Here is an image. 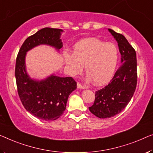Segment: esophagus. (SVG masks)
<instances>
[{
	"label": "esophagus",
	"mask_w": 153,
	"mask_h": 153,
	"mask_svg": "<svg viewBox=\"0 0 153 153\" xmlns=\"http://www.w3.org/2000/svg\"><path fill=\"white\" fill-rule=\"evenodd\" d=\"M77 88H80V89H84V88H85V86H82L79 83L77 84Z\"/></svg>",
	"instance_id": "1"
}]
</instances>
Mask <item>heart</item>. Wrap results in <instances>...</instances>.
<instances>
[{"label": "heart", "mask_w": 153, "mask_h": 153, "mask_svg": "<svg viewBox=\"0 0 153 153\" xmlns=\"http://www.w3.org/2000/svg\"><path fill=\"white\" fill-rule=\"evenodd\" d=\"M118 49L112 42L96 38H84L75 44L73 54L64 52L63 59L70 76H76L84 65L86 79H93L96 85L106 84L112 78L118 62Z\"/></svg>", "instance_id": "obj_1"}]
</instances>
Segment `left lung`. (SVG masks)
I'll use <instances>...</instances> for the list:
<instances>
[{"label": "left lung", "instance_id": "1", "mask_svg": "<svg viewBox=\"0 0 153 153\" xmlns=\"http://www.w3.org/2000/svg\"><path fill=\"white\" fill-rule=\"evenodd\" d=\"M108 30L117 41L122 65L110 83L95 92L94 104L88 108L91 113L102 119L113 117L124 110L135 93L137 81L135 49L122 34Z\"/></svg>", "mask_w": 153, "mask_h": 153}]
</instances>
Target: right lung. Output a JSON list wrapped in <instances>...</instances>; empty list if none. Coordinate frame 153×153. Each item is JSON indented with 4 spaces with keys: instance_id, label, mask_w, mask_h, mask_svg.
Listing matches in <instances>:
<instances>
[{
    "instance_id": "add662e5",
    "label": "right lung",
    "mask_w": 153,
    "mask_h": 153,
    "mask_svg": "<svg viewBox=\"0 0 153 153\" xmlns=\"http://www.w3.org/2000/svg\"><path fill=\"white\" fill-rule=\"evenodd\" d=\"M62 29L45 27L25 40L18 52L15 77L18 93L29 113L45 121L56 120L66 109L68 97L76 89V81L71 77H59L54 74L42 79L29 76L26 67L27 53L40 45H47L59 52L62 47Z\"/></svg>"
}]
</instances>
